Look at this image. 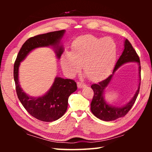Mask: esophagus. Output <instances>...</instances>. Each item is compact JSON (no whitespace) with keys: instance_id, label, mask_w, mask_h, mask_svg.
Returning a JSON list of instances; mask_svg holds the SVG:
<instances>
[{"instance_id":"1","label":"esophagus","mask_w":152,"mask_h":152,"mask_svg":"<svg viewBox=\"0 0 152 152\" xmlns=\"http://www.w3.org/2000/svg\"><path fill=\"white\" fill-rule=\"evenodd\" d=\"M77 86H78V88H84V86H86V84L82 83V82H77Z\"/></svg>"}]
</instances>
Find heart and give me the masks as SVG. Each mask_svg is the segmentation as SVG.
<instances>
[{
  "label": "heart",
  "mask_w": 152,
  "mask_h": 152,
  "mask_svg": "<svg viewBox=\"0 0 152 152\" xmlns=\"http://www.w3.org/2000/svg\"><path fill=\"white\" fill-rule=\"evenodd\" d=\"M117 45L111 37L92 35L80 37L72 45V51H65L61 57L62 69L69 76L80 69L92 80H100L109 74L117 56Z\"/></svg>",
  "instance_id": "1"
}]
</instances>
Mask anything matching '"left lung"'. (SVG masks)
<instances>
[{
  "instance_id": "1",
  "label": "left lung",
  "mask_w": 152,
  "mask_h": 152,
  "mask_svg": "<svg viewBox=\"0 0 152 152\" xmlns=\"http://www.w3.org/2000/svg\"><path fill=\"white\" fill-rule=\"evenodd\" d=\"M129 62H137L139 65V77L140 79L138 90L134 95L132 99L127 104L121 107H115L107 103L104 99L105 88L108 85L111 81L114 73L117 69L123 64ZM141 83V66L140 60L135 50L130 42L126 39L124 42V50L121 56L117 60L116 65L115 66L113 74L104 80L99 82L98 84H93L91 85V88L94 91V96L91 104V112L93 113L95 117L99 119L104 121H114L119 118L124 117L132 109L133 104L135 103L136 99L140 92Z\"/></svg>"
}]
</instances>
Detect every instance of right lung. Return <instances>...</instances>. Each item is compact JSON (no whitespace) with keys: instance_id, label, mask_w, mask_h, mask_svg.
Segmentation results:
<instances>
[{"instance_id":"1","label":"right lung","mask_w":152,"mask_h":152,"mask_svg":"<svg viewBox=\"0 0 152 152\" xmlns=\"http://www.w3.org/2000/svg\"><path fill=\"white\" fill-rule=\"evenodd\" d=\"M65 30L38 35L28 39L22 45L14 64V80L17 96L27 111L33 117L42 121L51 122L60 119L68 108V98L77 90L76 82L71 79L56 77L50 90L43 96L34 97L25 93L19 81L20 64L28 54L38 48L51 47L56 57L60 59L64 51L61 39Z\"/></svg>"}]
</instances>
